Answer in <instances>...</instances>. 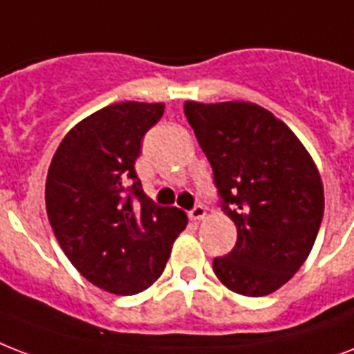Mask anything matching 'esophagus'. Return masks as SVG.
<instances>
[{"mask_svg": "<svg viewBox=\"0 0 354 354\" xmlns=\"http://www.w3.org/2000/svg\"><path fill=\"white\" fill-rule=\"evenodd\" d=\"M204 217H206V207L201 206V204H198V206H195L193 209H191V212H189V219L191 221H201V219H204Z\"/></svg>", "mask_w": 354, "mask_h": 354, "instance_id": "34e87169", "label": "esophagus"}]
</instances>
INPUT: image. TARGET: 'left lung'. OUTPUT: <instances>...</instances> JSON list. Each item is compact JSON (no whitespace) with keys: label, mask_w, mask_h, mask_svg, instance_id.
<instances>
[{"label":"left lung","mask_w":354,"mask_h":354,"mask_svg":"<svg viewBox=\"0 0 354 354\" xmlns=\"http://www.w3.org/2000/svg\"><path fill=\"white\" fill-rule=\"evenodd\" d=\"M183 111L237 228L236 247L213 260V271L239 295H269L314 247L325 207L319 171L297 135L260 105L185 102Z\"/></svg>","instance_id":"8db88e82"}]
</instances>
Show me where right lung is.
Masks as SVG:
<instances>
[{
	"label": "right lung",
	"mask_w": 354,
	"mask_h": 354,
	"mask_svg": "<svg viewBox=\"0 0 354 354\" xmlns=\"http://www.w3.org/2000/svg\"><path fill=\"white\" fill-rule=\"evenodd\" d=\"M165 105L120 102L75 124L46 178V212L61 249L91 284L135 295L161 277L187 225L153 204L135 172L141 141Z\"/></svg>",
	"instance_id": "1"
}]
</instances>
